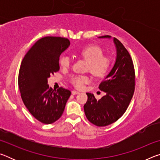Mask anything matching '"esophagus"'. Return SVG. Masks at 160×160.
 <instances>
[{
  "label": "esophagus",
  "instance_id": "1",
  "mask_svg": "<svg viewBox=\"0 0 160 160\" xmlns=\"http://www.w3.org/2000/svg\"><path fill=\"white\" fill-rule=\"evenodd\" d=\"M80 92H78V91H75V90H72V94H73V95H75V94H79Z\"/></svg>",
  "mask_w": 160,
  "mask_h": 160
}]
</instances>
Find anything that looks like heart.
<instances>
[{
    "instance_id": "heart-1",
    "label": "heart",
    "mask_w": 160,
    "mask_h": 160,
    "mask_svg": "<svg viewBox=\"0 0 160 160\" xmlns=\"http://www.w3.org/2000/svg\"><path fill=\"white\" fill-rule=\"evenodd\" d=\"M80 55L88 61V70L95 76H104L111 66V59L103 55V51L99 46L89 45L80 51ZM59 64L63 68H68L70 59L67 56H62L59 59ZM90 78L87 75H74L71 78V82L75 88H82L85 84L90 82Z\"/></svg>"
}]
</instances>
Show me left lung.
Instances as JSON below:
<instances>
[{"label":"left lung","instance_id":"1","mask_svg":"<svg viewBox=\"0 0 160 160\" xmlns=\"http://www.w3.org/2000/svg\"><path fill=\"white\" fill-rule=\"evenodd\" d=\"M109 38L111 36L99 37ZM116 48V58L113 67L99 90L106 95L97 100L94 94L86 93L88 101L84 111L88 121L97 126L110 125L120 118L128 108L135 90V70L128 51L119 40L113 38Z\"/></svg>","mask_w":160,"mask_h":160}]
</instances>
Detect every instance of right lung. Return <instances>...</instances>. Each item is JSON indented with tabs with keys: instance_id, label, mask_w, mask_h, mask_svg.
<instances>
[{
	"instance_id": "obj_1",
	"label": "right lung",
	"mask_w": 160,
	"mask_h": 160,
	"mask_svg": "<svg viewBox=\"0 0 160 160\" xmlns=\"http://www.w3.org/2000/svg\"><path fill=\"white\" fill-rule=\"evenodd\" d=\"M68 39L45 37L38 40L21 63L18 85L24 104L31 114L43 123L51 124L63 114L70 91L54 90L48 78L59 70V57L68 48Z\"/></svg>"
}]
</instances>
